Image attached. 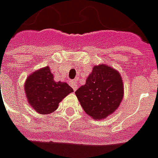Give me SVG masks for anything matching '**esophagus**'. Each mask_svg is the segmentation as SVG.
<instances>
[{"instance_id": "esophagus-1", "label": "esophagus", "mask_w": 158, "mask_h": 158, "mask_svg": "<svg viewBox=\"0 0 158 158\" xmlns=\"http://www.w3.org/2000/svg\"><path fill=\"white\" fill-rule=\"evenodd\" d=\"M70 86L72 87V89H74V91H76V90L78 89V85H77V82H75L74 81H70Z\"/></svg>"}]
</instances>
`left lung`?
<instances>
[{"instance_id":"left-lung-1","label":"left lung","mask_w":158,"mask_h":158,"mask_svg":"<svg viewBox=\"0 0 158 158\" xmlns=\"http://www.w3.org/2000/svg\"><path fill=\"white\" fill-rule=\"evenodd\" d=\"M75 94L89 116L94 120L105 119L118 109L123 100L122 77L108 64L95 65L85 84Z\"/></svg>"}]
</instances>
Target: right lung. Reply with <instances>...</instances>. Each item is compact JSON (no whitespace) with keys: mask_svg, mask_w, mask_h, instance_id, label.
<instances>
[{"mask_svg":"<svg viewBox=\"0 0 158 158\" xmlns=\"http://www.w3.org/2000/svg\"><path fill=\"white\" fill-rule=\"evenodd\" d=\"M24 89L30 106L40 114H49L56 111L59 103L73 92L68 83L54 81L49 66L29 75Z\"/></svg>","mask_w":158,"mask_h":158,"instance_id":"1","label":"right lung"}]
</instances>
